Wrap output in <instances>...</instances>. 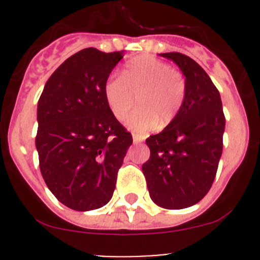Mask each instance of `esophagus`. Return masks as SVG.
Returning <instances> with one entry per match:
<instances>
[{"label":"esophagus","mask_w":260,"mask_h":260,"mask_svg":"<svg viewBox=\"0 0 260 260\" xmlns=\"http://www.w3.org/2000/svg\"><path fill=\"white\" fill-rule=\"evenodd\" d=\"M143 141L142 136L137 135V133H133V142L135 143H141Z\"/></svg>","instance_id":"esophagus-1"}]
</instances>
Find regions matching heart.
<instances>
[{
	"instance_id": "heart-1",
	"label": "heart",
	"mask_w": 260,
	"mask_h": 260,
	"mask_svg": "<svg viewBox=\"0 0 260 260\" xmlns=\"http://www.w3.org/2000/svg\"><path fill=\"white\" fill-rule=\"evenodd\" d=\"M187 94V81L182 72L157 57H136L125 64L120 78H109L104 84V96L115 119L128 117V128L147 132L157 125L165 128L180 114Z\"/></svg>"
}]
</instances>
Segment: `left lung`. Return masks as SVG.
Masks as SVG:
<instances>
[{"mask_svg": "<svg viewBox=\"0 0 260 260\" xmlns=\"http://www.w3.org/2000/svg\"><path fill=\"white\" fill-rule=\"evenodd\" d=\"M187 81L176 119L146 140L151 156L142 166L149 196L158 206L179 210L209 192L222 153L225 115L220 93L205 70L187 55L165 52Z\"/></svg>", "mask_w": 260, "mask_h": 260, "instance_id": "1", "label": "left lung"}]
</instances>
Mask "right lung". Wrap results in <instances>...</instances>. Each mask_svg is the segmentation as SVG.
<instances>
[{
  "mask_svg": "<svg viewBox=\"0 0 260 260\" xmlns=\"http://www.w3.org/2000/svg\"><path fill=\"white\" fill-rule=\"evenodd\" d=\"M123 52L80 50L52 73L39 99L35 143L41 175L52 195L73 210L109 203L133 142L104 96Z\"/></svg>",
  "mask_w": 260,
  "mask_h": 260,
  "instance_id": "1",
  "label": "right lung"
}]
</instances>
